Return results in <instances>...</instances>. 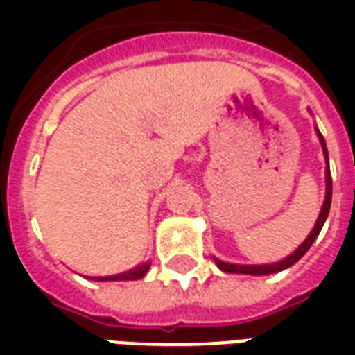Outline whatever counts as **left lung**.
<instances>
[{
	"instance_id": "obj_1",
	"label": "left lung",
	"mask_w": 355,
	"mask_h": 355,
	"mask_svg": "<svg viewBox=\"0 0 355 355\" xmlns=\"http://www.w3.org/2000/svg\"><path fill=\"white\" fill-rule=\"evenodd\" d=\"M318 137H320L321 148H323V154H325V159H327V171H325V182H327V188H325V201H323V207H321V213L318 216V223L313 226V230L310 232V236L302 241V245L298 247L295 253H291L287 259H283L279 262H274V264H230V262H223L215 259L216 266L220 268L223 272H228V274H251V275H268L275 274V272H282L285 268L293 266L295 262L300 261L306 254V251L310 249L315 238L320 236L321 228L325 224V218L329 215V209H331V193H333V180H331V171H329V154L327 146H325V140L321 137V132L318 131Z\"/></svg>"
}]
</instances>
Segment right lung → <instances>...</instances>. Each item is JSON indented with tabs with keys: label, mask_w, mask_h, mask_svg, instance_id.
<instances>
[{
	"label": "right lung",
	"mask_w": 355,
	"mask_h": 355,
	"mask_svg": "<svg viewBox=\"0 0 355 355\" xmlns=\"http://www.w3.org/2000/svg\"><path fill=\"white\" fill-rule=\"evenodd\" d=\"M150 268V262H144V264H139V266L131 268L127 272H121V274L116 275H106V277H93L96 282H129V279H140L144 277Z\"/></svg>",
	"instance_id": "right-lung-1"
}]
</instances>
